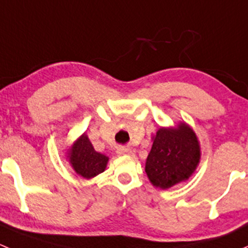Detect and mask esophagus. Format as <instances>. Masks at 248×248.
I'll list each match as a JSON object with an SVG mask.
<instances>
[{"instance_id": "1", "label": "esophagus", "mask_w": 248, "mask_h": 248, "mask_svg": "<svg viewBox=\"0 0 248 248\" xmlns=\"http://www.w3.org/2000/svg\"><path fill=\"white\" fill-rule=\"evenodd\" d=\"M117 153L121 155H132L135 153V150L129 147H119L118 149H117Z\"/></svg>"}]
</instances>
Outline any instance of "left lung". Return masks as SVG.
<instances>
[{
	"mask_svg": "<svg viewBox=\"0 0 248 248\" xmlns=\"http://www.w3.org/2000/svg\"><path fill=\"white\" fill-rule=\"evenodd\" d=\"M201 144L192 127L185 122L161 126L153 136L145 160V173L155 187L167 190L188 180L201 161Z\"/></svg>",
	"mask_w": 248,
	"mask_h": 248,
	"instance_id": "1",
	"label": "left lung"
}]
</instances>
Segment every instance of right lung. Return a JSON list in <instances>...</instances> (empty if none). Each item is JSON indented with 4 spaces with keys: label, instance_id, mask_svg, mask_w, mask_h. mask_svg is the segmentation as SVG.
I'll return each mask as SVG.
<instances>
[{
    "label": "right lung",
    "instance_id": "1",
    "mask_svg": "<svg viewBox=\"0 0 248 248\" xmlns=\"http://www.w3.org/2000/svg\"><path fill=\"white\" fill-rule=\"evenodd\" d=\"M65 154L74 172L85 179H92L103 173L109 160L108 156L94 149L86 132L71 144Z\"/></svg>",
    "mask_w": 248,
    "mask_h": 248
}]
</instances>
